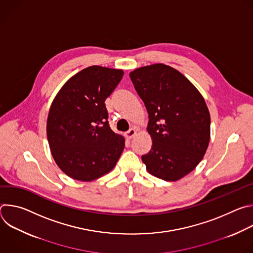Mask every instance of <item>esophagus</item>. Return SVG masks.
Here are the masks:
<instances>
[{
  "label": "esophagus",
  "instance_id": "34e87169",
  "mask_svg": "<svg viewBox=\"0 0 253 253\" xmlns=\"http://www.w3.org/2000/svg\"><path fill=\"white\" fill-rule=\"evenodd\" d=\"M135 135H136V130H135V129H130L129 131H127V132L125 133V137H126V139H128V140H131Z\"/></svg>",
  "mask_w": 253,
  "mask_h": 253
}]
</instances>
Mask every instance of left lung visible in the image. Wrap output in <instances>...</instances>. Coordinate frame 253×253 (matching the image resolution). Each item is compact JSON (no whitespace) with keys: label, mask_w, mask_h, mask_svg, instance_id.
<instances>
[{"label":"left lung","mask_w":253,"mask_h":253,"mask_svg":"<svg viewBox=\"0 0 253 253\" xmlns=\"http://www.w3.org/2000/svg\"><path fill=\"white\" fill-rule=\"evenodd\" d=\"M131 81L149 115L152 148L142 156L149 173L176 181L202 160L210 139V115L194 85L164 64L141 67Z\"/></svg>","instance_id":"left-lung-1"}]
</instances>
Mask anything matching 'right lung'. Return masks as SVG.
<instances>
[{
    "label": "right lung",
    "mask_w": 253,
    "mask_h": 253,
    "mask_svg": "<svg viewBox=\"0 0 253 253\" xmlns=\"http://www.w3.org/2000/svg\"><path fill=\"white\" fill-rule=\"evenodd\" d=\"M123 74L122 70L88 67L70 78L53 100L48 142L55 162L69 177L92 181L119 160L125 139L111 130L105 100Z\"/></svg>",
    "instance_id": "add662e5"
}]
</instances>
